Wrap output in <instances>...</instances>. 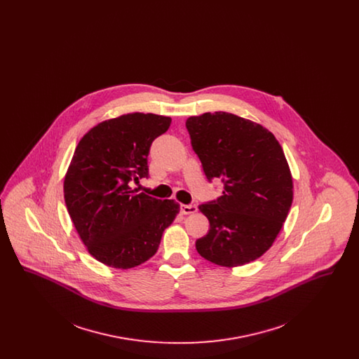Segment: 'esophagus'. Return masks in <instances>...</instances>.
<instances>
[{
    "instance_id": "34e87169",
    "label": "esophagus",
    "mask_w": 359,
    "mask_h": 359,
    "mask_svg": "<svg viewBox=\"0 0 359 359\" xmlns=\"http://www.w3.org/2000/svg\"><path fill=\"white\" fill-rule=\"evenodd\" d=\"M196 210H198V207L195 205H180V211H182V214H184V215L194 214V212H196Z\"/></svg>"
}]
</instances>
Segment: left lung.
Instances as JSON below:
<instances>
[{
    "label": "left lung",
    "instance_id": "obj_1",
    "mask_svg": "<svg viewBox=\"0 0 359 359\" xmlns=\"http://www.w3.org/2000/svg\"><path fill=\"white\" fill-rule=\"evenodd\" d=\"M186 126L205 177L223 183L222 196L199 205L210 230L198 253L227 268L255 261L273 245L293 201L281 145L259 123L226 111L189 117Z\"/></svg>",
    "mask_w": 359,
    "mask_h": 359
}]
</instances>
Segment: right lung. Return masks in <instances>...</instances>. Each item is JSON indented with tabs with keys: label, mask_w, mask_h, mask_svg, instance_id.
I'll list each match as a JSON object with an SVG mask.
<instances>
[{
	"label": "right lung",
	"mask_w": 359,
	"mask_h": 359,
	"mask_svg": "<svg viewBox=\"0 0 359 359\" xmlns=\"http://www.w3.org/2000/svg\"><path fill=\"white\" fill-rule=\"evenodd\" d=\"M171 118L129 113L103 121L81 138L65 177V201L88 253L107 266L130 269L158 249L179 214L175 201L137 194L148 177V154Z\"/></svg>",
	"instance_id": "right-lung-1"
}]
</instances>
